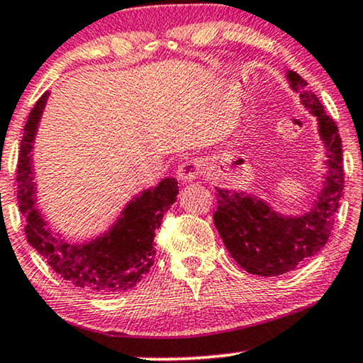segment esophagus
Listing matches in <instances>:
<instances>
[{
  "instance_id": "esophagus-1",
  "label": "esophagus",
  "mask_w": 363,
  "mask_h": 363,
  "mask_svg": "<svg viewBox=\"0 0 363 363\" xmlns=\"http://www.w3.org/2000/svg\"><path fill=\"white\" fill-rule=\"evenodd\" d=\"M203 172V160L201 158H191V160L183 162L180 167H178V177H180L182 182L191 183L195 182L198 177L201 175Z\"/></svg>"
}]
</instances>
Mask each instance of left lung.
<instances>
[{
	"instance_id": "left-lung-1",
	"label": "left lung",
	"mask_w": 363,
	"mask_h": 363,
	"mask_svg": "<svg viewBox=\"0 0 363 363\" xmlns=\"http://www.w3.org/2000/svg\"><path fill=\"white\" fill-rule=\"evenodd\" d=\"M291 86L319 121V133L327 150V177L309 213L299 218L277 215L266 203L242 193L216 190L218 208L213 221L226 250L242 269L256 276H279L314 256L332 235L334 218L344 193L342 138L335 122L327 116L307 82L294 71L287 72Z\"/></svg>"
}]
</instances>
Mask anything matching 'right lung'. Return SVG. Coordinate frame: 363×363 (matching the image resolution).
<instances>
[{"label": "right lung", "mask_w": 363, "mask_h": 363, "mask_svg": "<svg viewBox=\"0 0 363 363\" xmlns=\"http://www.w3.org/2000/svg\"><path fill=\"white\" fill-rule=\"evenodd\" d=\"M46 99L48 94H44L29 112L16 170L18 203L26 223L24 233L28 242L48 261L56 274L72 286L101 294L132 289L153 264L155 230L160 228L163 216L177 200L178 182L175 178H165L153 190L143 191L128 203L106 236L89 245L71 246L57 241L51 231L46 230V223L33 206L34 183L31 182L29 153Z\"/></svg>", "instance_id": "1"}]
</instances>
